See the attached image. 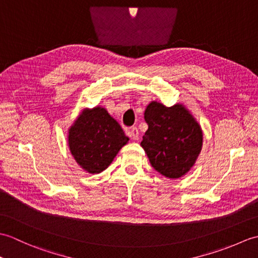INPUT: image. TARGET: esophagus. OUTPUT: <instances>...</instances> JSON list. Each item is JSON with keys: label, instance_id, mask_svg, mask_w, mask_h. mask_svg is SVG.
<instances>
[{"label": "esophagus", "instance_id": "1", "mask_svg": "<svg viewBox=\"0 0 258 258\" xmlns=\"http://www.w3.org/2000/svg\"><path fill=\"white\" fill-rule=\"evenodd\" d=\"M126 134H127L130 138H132L133 140H139V135H140V132L138 127H135V126H132V127H128L126 128Z\"/></svg>", "mask_w": 258, "mask_h": 258}]
</instances>
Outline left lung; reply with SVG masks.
Here are the masks:
<instances>
[{
  "label": "left lung",
  "mask_w": 258,
  "mask_h": 258,
  "mask_svg": "<svg viewBox=\"0 0 258 258\" xmlns=\"http://www.w3.org/2000/svg\"><path fill=\"white\" fill-rule=\"evenodd\" d=\"M149 128L141 146L155 171L179 178L193 167L203 145L200 124L183 104L167 107L153 101L144 113Z\"/></svg>",
  "instance_id": "1"
}]
</instances>
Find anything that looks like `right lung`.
Segmentation results:
<instances>
[{"mask_svg":"<svg viewBox=\"0 0 258 258\" xmlns=\"http://www.w3.org/2000/svg\"><path fill=\"white\" fill-rule=\"evenodd\" d=\"M128 138L105 108L84 109L69 130V146L76 163L90 174L106 169Z\"/></svg>","mask_w":258,"mask_h":258,"instance_id":"obj_1","label":"right lung"}]
</instances>
